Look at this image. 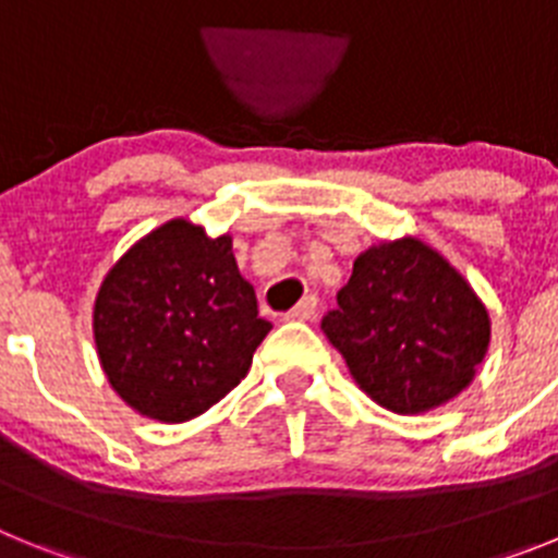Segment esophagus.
Returning <instances> with one entry per match:
<instances>
[{
	"label": "esophagus",
	"mask_w": 558,
	"mask_h": 558,
	"mask_svg": "<svg viewBox=\"0 0 558 558\" xmlns=\"http://www.w3.org/2000/svg\"><path fill=\"white\" fill-rule=\"evenodd\" d=\"M315 313H318V299H315V295H307V299H302V302L290 310L288 322H313Z\"/></svg>",
	"instance_id": "esophagus-1"
}]
</instances>
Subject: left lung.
Returning a JSON list of instances; mask_svg holds the SVG:
<instances>
[{
	"label": "left lung",
	"instance_id": "1",
	"mask_svg": "<svg viewBox=\"0 0 558 558\" xmlns=\"http://www.w3.org/2000/svg\"><path fill=\"white\" fill-rule=\"evenodd\" d=\"M322 329L360 391L399 416H422L466 391L492 340L481 295L416 234L357 254Z\"/></svg>",
	"mask_w": 558,
	"mask_h": 558
}]
</instances>
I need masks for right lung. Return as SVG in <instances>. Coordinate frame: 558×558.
<instances>
[{
    "label": "right lung",
    "instance_id": "right-lung-1",
    "mask_svg": "<svg viewBox=\"0 0 558 558\" xmlns=\"http://www.w3.org/2000/svg\"><path fill=\"white\" fill-rule=\"evenodd\" d=\"M100 368L140 416L181 425L240 386L270 332L231 234L172 218L102 276L92 307Z\"/></svg>",
    "mask_w": 558,
    "mask_h": 558
}]
</instances>
